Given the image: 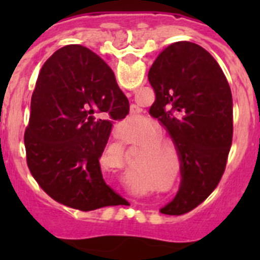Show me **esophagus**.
<instances>
[{"label": "esophagus", "instance_id": "1", "mask_svg": "<svg viewBox=\"0 0 260 260\" xmlns=\"http://www.w3.org/2000/svg\"><path fill=\"white\" fill-rule=\"evenodd\" d=\"M126 96H127V98H130V96H132V92H126Z\"/></svg>", "mask_w": 260, "mask_h": 260}]
</instances>
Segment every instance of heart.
Here are the masks:
<instances>
[{
	"mask_svg": "<svg viewBox=\"0 0 260 260\" xmlns=\"http://www.w3.org/2000/svg\"><path fill=\"white\" fill-rule=\"evenodd\" d=\"M165 146H167V143L162 141V142H160V143H157V144H153L152 147H158V148H162V147H165Z\"/></svg>",
	"mask_w": 260,
	"mask_h": 260,
	"instance_id": "heart-1",
	"label": "heart"
}]
</instances>
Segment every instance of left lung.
I'll return each instance as SVG.
<instances>
[{
	"instance_id": "1",
	"label": "left lung",
	"mask_w": 260,
	"mask_h": 260,
	"mask_svg": "<svg viewBox=\"0 0 260 260\" xmlns=\"http://www.w3.org/2000/svg\"><path fill=\"white\" fill-rule=\"evenodd\" d=\"M155 91L150 114L167 127L182 162V182L161 212L194 210L221 180L233 138L231 87L216 59L201 45L177 41L148 71Z\"/></svg>"
}]
</instances>
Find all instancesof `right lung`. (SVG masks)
I'll return each mask as SVG.
<instances>
[{
	"instance_id": "obj_1",
	"label": "right lung",
	"mask_w": 260,
	"mask_h": 260,
	"mask_svg": "<svg viewBox=\"0 0 260 260\" xmlns=\"http://www.w3.org/2000/svg\"><path fill=\"white\" fill-rule=\"evenodd\" d=\"M113 71L82 45H66L41 68L24 134L27 165L50 198L80 211L126 204L103 178L99 158L113 121L128 114Z\"/></svg>"
}]
</instances>
